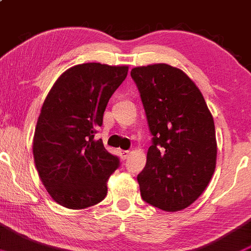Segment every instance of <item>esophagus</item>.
<instances>
[{"instance_id": "esophagus-1", "label": "esophagus", "mask_w": 251, "mask_h": 251, "mask_svg": "<svg viewBox=\"0 0 251 251\" xmlns=\"http://www.w3.org/2000/svg\"><path fill=\"white\" fill-rule=\"evenodd\" d=\"M120 155H121V158H122L123 160H125V159L128 158L129 151H120Z\"/></svg>"}]
</instances>
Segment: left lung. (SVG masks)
Wrapping results in <instances>:
<instances>
[{"label":"left lung","instance_id":"8db88e82","mask_svg":"<svg viewBox=\"0 0 251 251\" xmlns=\"http://www.w3.org/2000/svg\"><path fill=\"white\" fill-rule=\"evenodd\" d=\"M152 134L147 163L137 175L142 200L166 212L190 206L208 185L217 163L214 121L184 72L165 63L130 72Z\"/></svg>","mask_w":251,"mask_h":251}]
</instances>
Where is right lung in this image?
<instances>
[{
    "label": "right lung",
    "instance_id": "obj_1",
    "mask_svg": "<svg viewBox=\"0 0 251 251\" xmlns=\"http://www.w3.org/2000/svg\"><path fill=\"white\" fill-rule=\"evenodd\" d=\"M128 74L126 66L83 63L67 69L43 103L33 157L43 184L61 206L82 209L107 194L120 159L94 140L109 99Z\"/></svg>",
    "mask_w": 251,
    "mask_h": 251
}]
</instances>
